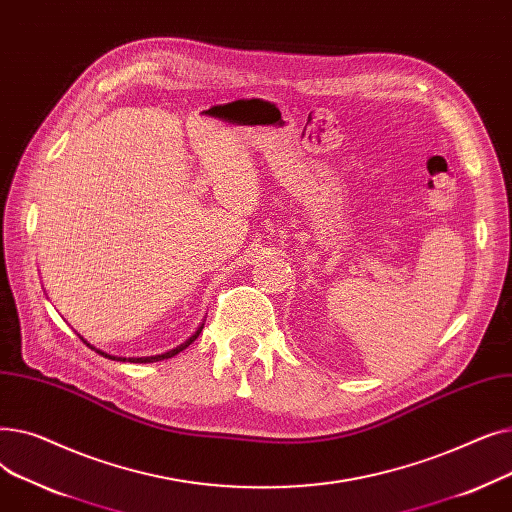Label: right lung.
Here are the masks:
<instances>
[{"mask_svg":"<svg viewBox=\"0 0 512 512\" xmlns=\"http://www.w3.org/2000/svg\"><path fill=\"white\" fill-rule=\"evenodd\" d=\"M201 330H203V326L191 336V338H188L184 344H180V346H176V348H172V351H168V353H164V355H155V357H128V359H124V357H112V355H107V353H103V351H97V348L95 346H91L87 340H83V338H80V340H83L87 346H91L93 348V351H97L99 355H103L105 359H114V361H130V363H155V361H164V359H170V357H174V355H178L180 351H184V348L188 346V344H191V342H195L197 340V336L201 334Z\"/></svg>","mask_w":512,"mask_h":512,"instance_id":"obj_1","label":"right lung"}]
</instances>
